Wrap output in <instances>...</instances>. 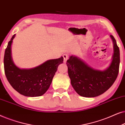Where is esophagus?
<instances>
[{
	"mask_svg": "<svg viewBox=\"0 0 125 125\" xmlns=\"http://www.w3.org/2000/svg\"><path fill=\"white\" fill-rule=\"evenodd\" d=\"M63 62L64 63H66V62H67L68 58H69V56H68L67 54H63Z\"/></svg>",
	"mask_w": 125,
	"mask_h": 125,
	"instance_id": "obj_1",
	"label": "esophagus"
}]
</instances>
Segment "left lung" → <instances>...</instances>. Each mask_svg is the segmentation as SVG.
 Masks as SVG:
<instances>
[{"mask_svg": "<svg viewBox=\"0 0 125 125\" xmlns=\"http://www.w3.org/2000/svg\"><path fill=\"white\" fill-rule=\"evenodd\" d=\"M113 44V54L110 64L104 70L95 69L74 55L67 61L68 74L71 85L79 95L95 97L107 90L117 79L120 63V53L117 42L110 35Z\"/></svg>", "mask_w": 125, "mask_h": 125, "instance_id": "obj_1", "label": "left lung"}]
</instances>
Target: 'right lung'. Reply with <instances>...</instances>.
<instances>
[{"instance_id":"obj_1","label":"right lung","mask_w":125,"mask_h":125,"mask_svg":"<svg viewBox=\"0 0 125 125\" xmlns=\"http://www.w3.org/2000/svg\"><path fill=\"white\" fill-rule=\"evenodd\" d=\"M15 34L8 43L4 52V67L6 78L16 91L26 96H39L45 93L52 82L58 66L63 58L50 59L31 69H20L15 64L11 55V45Z\"/></svg>"}]
</instances>
